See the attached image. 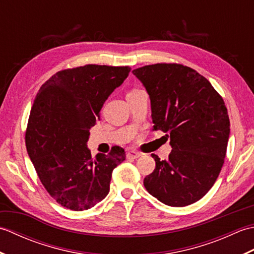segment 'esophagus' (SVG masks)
<instances>
[{
    "label": "esophagus",
    "mask_w": 254,
    "mask_h": 254,
    "mask_svg": "<svg viewBox=\"0 0 254 254\" xmlns=\"http://www.w3.org/2000/svg\"><path fill=\"white\" fill-rule=\"evenodd\" d=\"M127 158L136 159V158L139 157V156H141V154H139L138 152H136V150H130V152L127 154Z\"/></svg>",
    "instance_id": "obj_1"
}]
</instances>
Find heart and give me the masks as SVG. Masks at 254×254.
<instances>
[{"label": "heart", "mask_w": 254, "mask_h": 254, "mask_svg": "<svg viewBox=\"0 0 254 254\" xmlns=\"http://www.w3.org/2000/svg\"><path fill=\"white\" fill-rule=\"evenodd\" d=\"M133 90H137V89H132V90H131V91H133Z\"/></svg>", "instance_id": "b5f03b06"}]
</instances>
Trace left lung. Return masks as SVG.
<instances>
[{"label": "left lung", "instance_id": "1", "mask_svg": "<svg viewBox=\"0 0 254 254\" xmlns=\"http://www.w3.org/2000/svg\"><path fill=\"white\" fill-rule=\"evenodd\" d=\"M133 74L149 95L154 130L168 133L172 147L167 160L152 154L156 167L144 187L169 206L195 203L217 180L227 152L230 123L223 97L182 64H150Z\"/></svg>", "mask_w": 254, "mask_h": 254}]
</instances>
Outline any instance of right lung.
Listing matches in <instances>:
<instances>
[{
    "label": "right lung",
    "mask_w": 254,
    "mask_h": 254,
    "mask_svg": "<svg viewBox=\"0 0 254 254\" xmlns=\"http://www.w3.org/2000/svg\"><path fill=\"white\" fill-rule=\"evenodd\" d=\"M130 71L97 64L62 69L37 94L26 148L42 186L61 206L85 210L109 193L112 171L126 160V152L113 146L93 158L86 143L102 105Z\"/></svg>",
    "instance_id": "1"
}]
</instances>
